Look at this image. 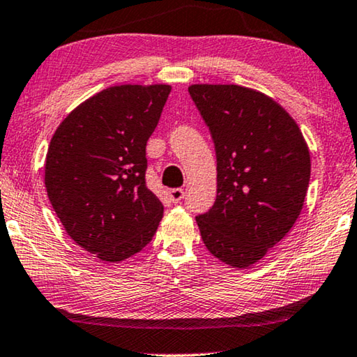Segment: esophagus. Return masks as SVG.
Listing matches in <instances>:
<instances>
[{
  "mask_svg": "<svg viewBox=\"0 0 357 357\" xmlns=\"http://www.w3.org/2000/svg\"><path fill=\"white\" fill-rule=\"evenodd\" d=\"M168 197H169V200L173 202V204H179V202L184 199V190L179 189V188L169 189L168 190Z\"/></svg>",
  "mask_w": 357,
  "mask_h": 357,
  "instance_id": "34e87169",
  "label": "esophagus"
}]
</instances>
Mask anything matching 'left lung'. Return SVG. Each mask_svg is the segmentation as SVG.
<instances>
[{
  "label": "left lung",
  "instance_id": "1",
  "mask_svg": "<svg viewBox=\"0 0 357 357\" xmlns=\"http://www.w3.org/2000/svg\"><path fill=\"white\" fill-rule=\"evenodd\" d=\"M189 94L216 152V200L195 216L205 247L243 269L258 263L300 216L311 157L295 120L268 96L237 84H192Z\"/></svg>",
  "mask_w": 357,
  "mask_h": 357
}]
</instances>
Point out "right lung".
Instances as JSON below:
<instances>
[{"label":"right lung","instance_id":"obj_1","mask_svg":"<svg viewBox=\"0 0 357 357\" xmlns=\"http://www.w3.org/2000/svg\"><path fill=\"white\" fill-rule=\"evenodd\" d=\"M169 91L110 86L72 110L51 139L45 184L52 208L68 236L102 261L141 252L163 216L146 185V146Z\"/></svg>","mask_w":357,"mask_h":357}]
</instances>
